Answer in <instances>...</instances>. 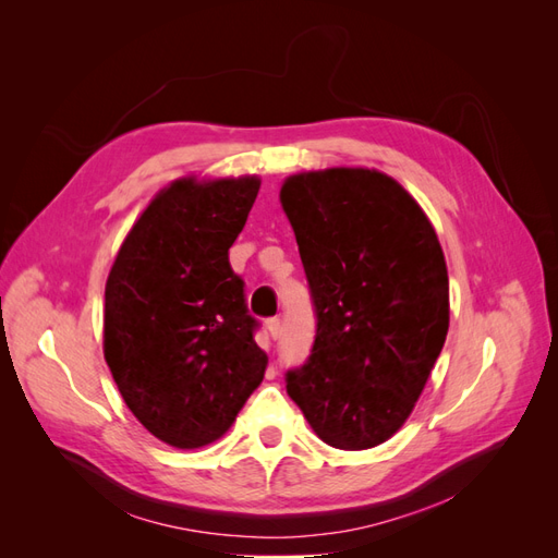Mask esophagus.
<instances>
[{
  "instance_id": "34e87169",
  "label": "esophagus",
  "mask_w": 558,
  "mask_h": 558,
  "mask_svg": "<svg viewBox=\"0 0 558 558\" xmlns=\"http://www.w3.org/2000/svg\"><path fill=\"white\" fill-rule=\"evenodd\" d=\"M265 328H267L269 337H272V340H277V337H279V332H281V320H279V318H267V324H265Z\"/></svg>"
}]
</instances>
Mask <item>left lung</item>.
<instances>
[{"label": "left lung", "instance_id": "1", "mask_svg": "<svg viewBox=\"0 0 558 558\" xmlns=\"http://www.w3.org/2000/svg\"><path fill=\"white\" fill-rule=\"evenodd\" d=\"M279 199L316 307L312 356L286 391L326 445L373 449L410 418L447 340L440 240L418 202L367 167L291 174Z\"/></svg>", "mask_w": 558, "mask_h": 558}]
</instances>
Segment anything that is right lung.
<instances>
[{
    "mask_svg": "<svg viewBox=\"0 0 558 558\" xmlns=\"http://www.w3.org/2000/svg\"><path fill=\"white\" fill-rule=\"evenodd\" d=\"M258 189V174L172 181L109 269L105 361L130 412L177 449L223 437L265 377L267 353L228 260Z\"/></svg>",
    "mask_w": 558,
    "mask_h": 558,
    "instance_id": "obj_1",
    "label": "right lung"
}]
</instances>
